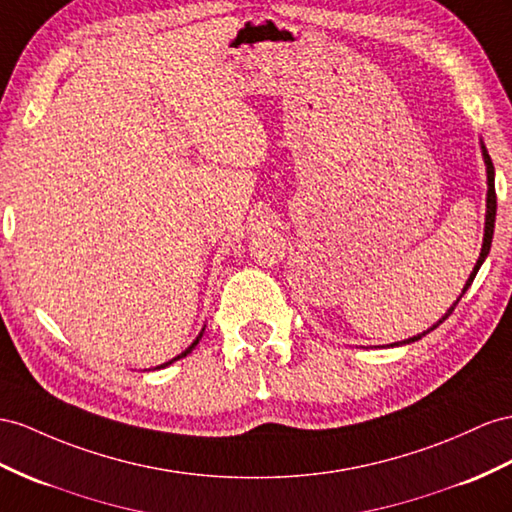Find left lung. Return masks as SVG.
I'll list each match as a JSON object with an SVG mask.
<instances>
[{
    "label": "left lung",
    "mask_w": 512,
    "mask_h": 512,
    "mask_svg": "<svg viewBox=\"0 0 512 512\" xmlns=\"http://www.w3.org/2000/svg\"><path fill=\"white\" fill-rule=\"evenodd\" d=\"M480 149H482V160H484V166H487V214H484V238H482V248H480V257H478V261H476V266H474V270H471V274H469V279H467V283H465V287H463V292H461V296L456 298V303L443 313V316L430 326L428 331H424V333H419V335H413V337H409V339H402V342H396V344H389L391 348L393 346H404V344H413V342H417V339H422L424 335H428L430 331H435L437 326L443 322V320H448L450 318V313L454 311V307L458 305V300L463 298V294L469 290V285L474 283V279H476V274H478V270H480V266L484 264V259H487V255H489V251H491V242H493V229H495V212H497V199H495V168H493V162H491V157H489V151H487V147H484V142L480 140Z\"/></svg>",
    "instance_id": "left-lung-1"
}]
</instances>
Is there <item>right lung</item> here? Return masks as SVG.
<instances>
[{
  "instance_id": "obj_1",
  "label": "right lung",
  "mask_w": 512,
  "mask_h": 512,
  "mask_svg": "<svg viewBox=\"0 0 512 512\" xmlns=\"http://www.w3.org/2000/svg\"><path fill=\"white\" fill-rule=\"evenodd\" d=\"M203 333H205V326H203V329H201V333H199V335H196V339H194V342H192V344H190V346H188L186 350H183V352H181V355H177L175 359H170V361H166V363H162V365H157V370H160V368H168V365H170V363H175V361H179V359H183V357H188V355H190V352L194 350V346H196V344H199V339L203 337Z\"/></svg>"
}]
</instances>
